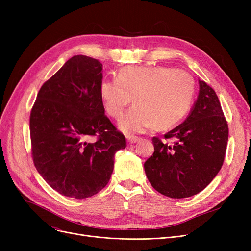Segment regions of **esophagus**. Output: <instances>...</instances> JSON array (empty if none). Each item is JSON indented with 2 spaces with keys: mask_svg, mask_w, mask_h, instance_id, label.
I'll return each instance as SVG.
<instances>
[{
  "mask_svg": "<svg viewBox=\"0 0 251 251\" xmlns=\"http://www.w3.org/2000/svg\"><path fill=\"white\" fill-rule=\"evenodd\" d=\"M139 139H140V138L137 137V136H128V137H127V141H128L129 143H135V142H137Z\"/></svg>",
  "mask_w": 251,
  "mask_h": 251,
  "instance_id": "obj_1",
  "label": "esophagus"
}]
</instances>
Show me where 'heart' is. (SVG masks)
Listing matches in <instances>:
<instances>
[{
  "label": "heart",
  "instance_id": "b5f03b06",
  "mask_svg": "<svg viewBox=\"0 0 251 251\" xmlns=\"http://www.w3.org/2000/svg\"><path fill=\"white\" fill-rule=\"evenodd\" d=\"M194 92V79L188 72L165 66H127L116 79H104L100 85L103 108L116 119L133 98L135 105L119 124L126 133L175 126L188 113Z\"/></svg>",
  "mask_w": 251,
  "mask_h": 251
}]
</instances>
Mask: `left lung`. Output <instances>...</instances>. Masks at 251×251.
Listing matches in <instances>:
<instances>
[{"label": "left lung", "instance_id": "obj_1", "mask_svg": "<svg viewBox=\"0 0 251 251\" xmlns=\"http://www.w3.org/2000/svg\"><path fill=\"white\" fill-rule=\"evenodd\" d=\"M200 91L183 123L153 137L154 151L144 163L151 186L171 199H185L202 191L221 170L227 149L228 124L215 90L199 80Z\"/></svg>", "mask_w": 251, "mask_h": 251}]
</instances>
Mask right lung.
Here are the masks:
<instances>
[{"label":"right lung","instance_id":"obj_1","mask_svg":"<svg viewBox=\"0 0 251 251\" xmlns=\"http://www.w3.org/2000/svg\"><path fill=\"white\" fill-rule=\"evenodd\" d=\"M102 65L77 55L39 89L30 113L33 163L49 185L83 200L107 185L114 155L126 139L104 115L100 96ZM97 136L98 140L88 139Z\"/></svg>","mask_w":251,"mask_h":251}]
</instances>
